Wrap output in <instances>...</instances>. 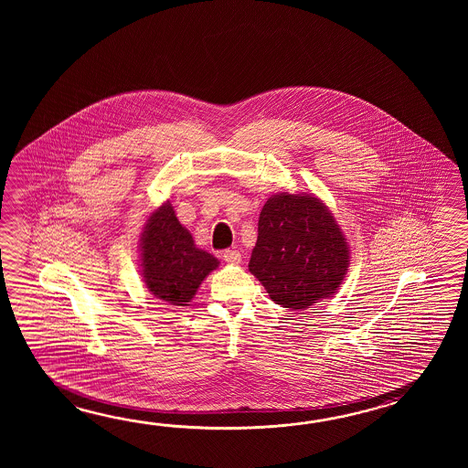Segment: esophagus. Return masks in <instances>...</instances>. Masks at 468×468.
<instances>
[{"mask_svg":"<svg viewBox=\"0 0 468 468\" xmlns=\"http://www.w3.org/2000/svg\"><path fill=\"white\" fill-rule=\"evenodd\" d=\"M222 258L226 262H229V264H239L240 262V252L239 250H224V254H222Z\"/></svg>","mask_w":468,"mask_h":468,"instance_id":"esophagus-1","label":"esophagus"}]
</instances>
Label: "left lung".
<instances>
[{
  "label": "left lung",
  "instance_id": "obj_1",
  "mask_svg": "<svg viewBox=\"0 0 468 468\" xmlns=\"http://www.w3.org/2000/svg\"><path fill=\"white\" fill-rule=\"evenodd\" d=\"M348 266V242L323 200L288 192L266 200L249 271L276 304L303 311L331 298Z\"/></svg>",
  "mask_w": 468,
  "mask_h": 468
}]
</instances>
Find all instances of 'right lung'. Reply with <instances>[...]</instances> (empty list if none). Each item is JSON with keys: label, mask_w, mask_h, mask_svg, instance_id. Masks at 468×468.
Segmentation results:
<instances>
[{"label": "right lung", "mask_w": 468, "mask_h": 468, "mask_svg": "<svg viewBox=\"0 0 468 468\" xmlns=\"http://www.w3.org/2000/svg\"><path fill=\"white\" fill-rule=\"evenodd\" d=\"M140 266L154 296L174 306H187L219 261L194 244L192 234L180 224L167 200L152 212L144 228Z\"/></svg>", "instance_id": "right-lung-1"}]
</instances>
